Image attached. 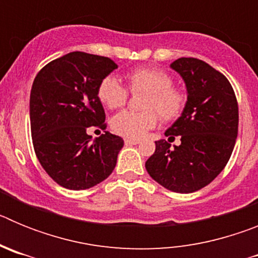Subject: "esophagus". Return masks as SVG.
Masks as SVG:
<instances>
[{
  "label": "esophagus",
  "mask_w": 258,
  "mask_h": 258,
  "mask_svg": "<svg viewBox=\"0 0 258 258\" xmlns=\"http://www.w3.org/2000/svg\"><path fill=\"white\" fill-rule=\"evenodd\" d=\"M124 143H125V145H126V146L138 145V143H140V141H138V140H131V138H125Z\"/></svg>",
  "instance_id": "1"
}]
</instances>
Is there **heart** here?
Listing matches in <instances>:
<instances>
[{
    "instance_id": "heart-1",
    "label": "heart",
    "mask_w": 258,
    "mask_h": 258,
    "mask_svg": "<svg viewBox=\"0 0 258 258\" xmlns=\"http://www.w3.org/2000/svg\"><path fill=\"white\" fill-rule=\"evenodd\" d=\"M126 80L127 89L133 94H147L142 106L145 111L134 112L124 109L116 113L111 120V127L116 134L138 140L156 126L159 116L164 121H174L183 115L188 103L187 93L173 86L174 80L168 72L154 67L137 68L126 75ZM127 89L117 77L109 75L98 85V99L107 108H120L127 101Z\"/></svg>"
}]
</instances>
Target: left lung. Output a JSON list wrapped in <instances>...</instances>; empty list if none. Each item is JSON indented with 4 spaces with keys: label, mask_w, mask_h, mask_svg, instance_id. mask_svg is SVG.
Here are the masks:
<instances>
[{
    "label": "left lung",
    "mask_w": 258,
    "mask_h": 258,
    "mask_svg": "<svg viewBox=\"0 0 258 258\" xmlns=\"http://www.w3.org/2000/svg\"><path fill=\"white\" fill-rule=\"evenodd\" d=\"M170 67L184 80L188 103L165 136H179L181 145L170 149L165 140L156 141L146 169L163 187L190 194L226 166L238 137V101L229 80L206 61L179 58Z\"/></svg>",
    "instance_id": "1"
}]
</instances>
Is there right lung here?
<instances>
[{"mask_svg":"<svg viewBox=\"0 0 258 258\" xmlns=\"http://www.w3.org/2000/svg\"><path fill=\"white\" fill-rule=\"evenodd\" d=\"M116 68L107 56L74 51L47 63L33 81L29 99L33 149L45 172L61 187L86 190L115 169L124 146L121 137L106 132L92 141L88 131L107 127L97 89Z\"/></svg>","mask_w":258,"mask_h":258,"instance_id":"1","label":"right lung"}]
</instances>
